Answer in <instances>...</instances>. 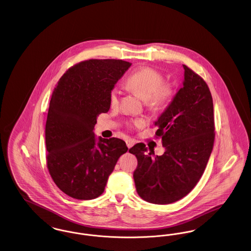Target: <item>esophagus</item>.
Segmentation results:
<instances>
[{"mask_svg": "<svg viewBox=\"0 0 251 251\" xmlns=\"http://www.w3.org/2000/svg\"><path fill=\"white\" fill-rule=\"evenodd\" d=\"M134 143H135V141H134L133 139H131V138H129V139L126 140V145H127V147H128L129 149L131 148V147L134 145Z\"/></svg>", "mask_w": 251, "mask_h": 251, "instance_id": "1", "label": "esophagus"}]
</instances>
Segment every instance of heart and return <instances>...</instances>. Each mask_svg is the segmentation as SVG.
<instances>
[{
	"label": "heart",
	"mask_w": 251,
	"mask_h": 251,
	"mask_svg": "<svg viewBox=\"0 0 251 251\" xmlns=\"http://www.w3.org/2000/svg\"><path fill=\"white\" fill-rule=\"evenodd\" d=\"M126 86L140 96L146 106L158 111L165 107L175 95V88L169 83H165L163 74L151 67H144L131 73L126 80ZM120 90L118 86H114L109 93V102L112 107L119 105ZM145 120L134 119L128 121L130 128H141L145 125Z\"/></svg>",
	"instance_id": "heart-1"
}]
</instances>
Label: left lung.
<instances>
[{"mask_svg": "<svg viewBox=\"0 0 251 251\" xmlns=\"http://www.w3.org/2000/svg\"><path fill=\"white\" fill-rule=\"evenodd\" d=\"M184 81L171 103L155 121L156 137L162 138L166 151L154 158L145 144L129 152L136 156L133 172L136 191L154 204L178 201L201 178L215 142L214 103L202 78L183 65Z\"/></svg>", "mask_w": 251, "mask_h": 251, "instance_id": "obj_1", "label": "left lung"}]
</instances>
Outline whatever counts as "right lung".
<instances>
[{"label": "right lung", "instance_id": "obj_1", "mask_svg": "<svg viewBox=\"0 0 251 251\" xmlns=\"http://www.w3.org/2000/svg\"><path fill=\"white\" fill-rule=\"evenodd\" d=\"M131 63L89 59L60 78L50 101L45 127L47 167L56 186L76 200L100 196L120 156L127 152L120 138H99L97 117L110 109L109 93Z\"/></svg>", "mask_w": 251, "mask_h": 251}]
</instances>
